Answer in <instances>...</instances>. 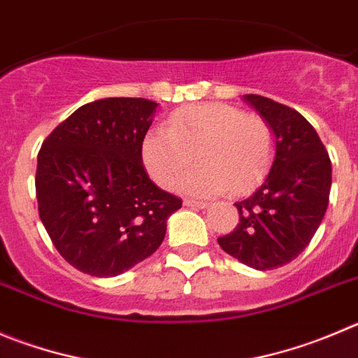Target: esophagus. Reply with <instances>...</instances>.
<instances>
[{
    "label": "esophagus",
    "instance_id": "34e87169",
    "mask_svg": "<svg viewBox=\"0 0 358 358\" xmlns=\"http://www.w3.org/2000/svg\"><path fill=\"white\" fill-rule=\"evenodd\" d=\"M183 205L185 206H190V208H206V206H208V203H205V201H192V199H185V201H183Z\"/></svg>",
    "mask_w": 358,
    "mask_h": 358
}]
</instances>
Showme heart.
Listing matches in <instances>:
<instances>
[{"instance_id": "b5f03b06", "label": "heart", "mask_w": 358, "mask_h": 358, "mask_svg": "<svg viewBox=\"0 0 358 358\" xmlns=\"http://www.w3.org/2000/svg\"><path fill=\"white\" fill-rule=\"evenodd\" d=\"M272 152L273 136L265 120L220 102L178 109L166 127H152L141 146L146 171L164 189L175 185L194 153L199 166L182 176L178 190L201 199L229 189L247 192L266 173Z\"/></svg>"}]
</instances>
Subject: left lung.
Segmentation results:
<instances>
[{"mask_svg":"<svg viewBox=\"0 0 358 358\" xmlns=\"http://www.w3.org/2000/svg\"><path fill=\"white\" fill-rule=\"evenodd\" d=\"M273 134V162L262 185L235 203L240 220L217 242L256 270L293 262L309 245L329 206L332 164L322 139L299 111L259 95H243Z\"/></svg>","mask_w":358,"mask_h":358,"instance_id":"left-lung-1","label":"left lung"}]
</instances>
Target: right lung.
<instances>
[{
	"mask_svg": "<svg viewBox=\"0 0 358 358\" xmlns=\"http://www.w3.org/2000/svg\"><path fill=\"white\" fill-rule=\"evenodd\" d=\"M159 103L100 99L81 106L38 152L36 199L59 255L81 272L115 277L152 256L182 199L159 189L141 146Z\"/></svg>",
	"mask_w": 358,
	"mask_h": 358,
	"instance_id": "add662e5",
	"label": "right lung"
}]
</instances>
